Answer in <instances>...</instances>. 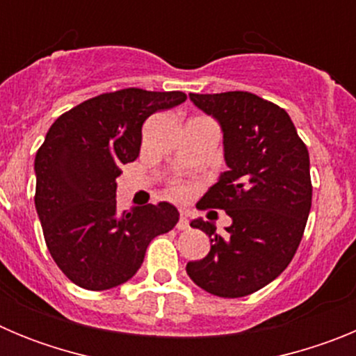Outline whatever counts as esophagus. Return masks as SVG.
I'll return each mask as SVG.
<instances>
[{
  "label": "esophagus",
  "mask_w": 356,
  "mask_h": 356,
  "mask_svg": "<svg viewBox=\"0 0 356 356\" xmlns=\"http://www.w3.org/2000/svg\"><path fill=\"white\" fill-rule=\"evenodd\" d=\"M176 228L180 229V232H185V229H188V217L181 213L180 221H178V225H176Z\"/></svg>",
  "instance_id": "34e87169"
}]
</instances>
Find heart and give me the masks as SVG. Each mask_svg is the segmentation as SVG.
<instances>
[{
	"mask_svg": "<svg viewBox=\"0 0 356 356\" xmlns=\"http://www.w3.org/2000/svg\"><path fill=\"white\" fill-rule=\"evenodd\" d=\"M187 188L184 187V185H176V187H172V194H175V196H180V197H184V196H187Z\"/></svg>",
	"mask_w": 356,
	"mask_h": 356,
	"instance_id": "1",
	"label": "heart"
}]
</instances>
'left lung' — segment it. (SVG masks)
<instances>
[{
	"label": "left lung",
	"instance_id": "1",
	"mask_svg": "<svg viewBox=\"0 0 356 356\" xmlns=\"http://www.w3.org/2000/svg\"><path fill=\"white\" fill-rule=\"evenodd\" d=\"M191 99L221 122L229 168L197 209L225 210L234 222L226 235L213 222H191L209 235L210 251L187 264V275L219 298L250 296L285 271L303 238L312 207L308 149L287 112L257 94L193 92Z\"/></svg>",
	"mask_w": 356,
	"mask_h": 356
}]
</instances>
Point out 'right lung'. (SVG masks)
I'll return each mask as SVG.
<instances>
[{
	"mask_svg": "<svg viewBox=\"0 0 356 356\" xmlns=\"http://www.w3.org/2000/svg\"><path fill=\"white\" fill-rule=\"evenodd\" d=\"M185 99L181 90L105 92L64 112L46 134L35 155V209L53 260L78 287L128 282L149 242L178 222L165 201L119 216L115 178L139 156L144 121Z\"/></svg>",
	"mask_w": 356,
	"mask_h": 356,
	"instance_id": "obj_1",
	"label": "right lung"
}]
</instances>
